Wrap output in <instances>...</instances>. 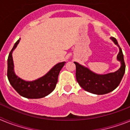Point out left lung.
<instances>
[{"label": "left lung", "mask_w": 130, "mask_h": 130, "mask_svg": "<svg viewBox=\"0 0 130 130\" xmlns=\"http://www.w3.org/2000/svg\"><path fill=\"white\" fill-rule=\"evenodd\" d=\"M110 39L119 48L117 59L120 62V67L118 70L106 74H98L88 68L74 62L76 66L75 75L79 85L85 90L94 94H105L114 90L119 85L125 73L126 66L121 48L116 38L111 37Z\"/></svg>", "instance_id": "1"}]
</instances>
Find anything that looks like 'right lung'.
<instances>
[{
    "instance_id": "obj_1",
    "label": "right lung",
    "mask_w": 130,
    "mask_h": 130,
    "mask_svg": "<svg viewBox=\"0 0 130 130\" xmlns=\"http://www.w3.org/2000/svg\"><path fill=\"white\" fill-rule=\"evenodd\" d=\"M21 38L15 42L9 54L8 58V72L7 75L10 85L19 94L26 98L38 99L45 97L52 92L56 87L58 81V74L66 62H62L55 66L43 76L34 80L25 81L19 77L15 73L12 53L17 47Z\"/></svg>"
}]
</instances>
